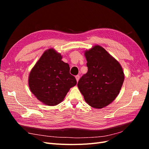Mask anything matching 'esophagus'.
I'll return each mask as SVG.
<instances>
[{
  "mask_svg": "<svg viewBox=\"0 0 149 149\" xmlns=\"http://www.w3.org/2000/svg\"><path fill=\"white\" fill-rule=\"evenodd\" d=\"M75 78H76V81H77V82H78V81H79V75L76 76Z\"/></svg>",
  "mask_w": 149,
  "mask_h": 149,
  "instance_id": "1",
  "label": "esophagus"
}]
</instances>
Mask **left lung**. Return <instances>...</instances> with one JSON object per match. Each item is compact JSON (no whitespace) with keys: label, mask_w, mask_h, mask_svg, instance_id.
I'll use <instances>...</instances> for the list:
<instances>
[{"label":"left lung","mask_w":149,"mask_h":149,"mask_svg":"<svg viewBox=\"0 0 149 149\" xmlns=\"http://www.w3.org/2000/svg\"><path fill=\"white\" fill-rule=\"evenodd\" d=\"M84 55L88 70L79 79L78 87L90 106L101 109L118 96L124 83V72L119 63L101 46H94Z\"/></svg>","instance_id":"left-lung-1"}]
</instances>
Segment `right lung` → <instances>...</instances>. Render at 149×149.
Returning <instances> with one entry per match:
<instances>
[{"label":"right lung","mask_w":149,"mask_h":149,"mask_svg":"<svg viewBox=\"0 0 149 149\" xmlns=\"http://www.w3.org/2000/svg\"><path fill=\"white\" fill-rule=\"evenodd\" d=\"M55 49L45 51L30 71L29 85L31 92L48 106H56L64 100L70 89L77 83L70 73L69 65L61 60Z\"/></svg>","instance_id":"1"}]
</instances>
